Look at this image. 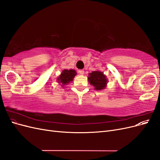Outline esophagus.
<instances>
[{
	"mask_svg": "<svg viewBox=\"0 0 160 160\" xmlns=\"http://www.w3.org/2000/svg\"><path fill=\"white\" fill-rule=\"evenodd\" d=\"M79 73L80 75H83L84 74V71L83 70H79Z\"/></svg>",
	"mask_w": 160,
	"mask_h": 160,
	"instance_id": "1",
	"label": "esophagus"
}]
</instances>
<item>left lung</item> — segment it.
I'll list each match as a JSON object with an SVG mask.
<instances>
[{
	"instance_id": "left-lung-1",
	"label": "left lung",
	"mask_w": 160,
	"mask_h": 160,
	"mask_svg": "<svg viewBox=\"0 0 160 160\" xmlns=\"http://www.w3.org/2000/svg\"><path fill=\"white\" fill-rule=\"evenodd\" d=\"M88 81L91 85H93L95 90H102L106 88L108 79L103 72L99 71H95L90 72L88 77Z\"/></svg>"
}]
</instances>
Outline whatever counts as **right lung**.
<instances>
[{
	"label": "right lung",
	"instance_id": "add662e5",
	"mask_svg": "<svg viewBox=\"0 0 160 160\" xmlns=\"http://www.w3.org/2000/svg\"><path fill=\"white\" fill-rule=\"evenodd\" d=\"M77 75L75 70L73 69H64L62 71L59 77L57 78V81L59 83H62L61 85L64 86L72 81L75 76ZM63 88V87H62Z\"/></svg>",
	"mask_w": 160,
	"mask_h": 160
}]
</instances>
